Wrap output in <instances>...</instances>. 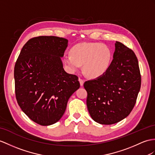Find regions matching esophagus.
I'll return each instance as SVG.
<instances>
[{"instance_id": "obj_1", "label": "esophagus", "mask_w": 155, "mask_h": 155, "mask_svg": "<svg viewBox=\"0 0 155 155\" xmlns=\"http://www.w3.org/2000/svg\"><path fill=\"white\" fill-rule=\"evenodd\" d=\"M79 81H80L81 86L84 85V81H84V80H83V79H81V78H79Z\"/></svg>"}]
</instances>
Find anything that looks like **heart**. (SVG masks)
Returning <instances> with one entry per match:
<instances>
[{
  "instance_id": "b5f03b06",
  "label": "heart",
  "mask_w": 155,
  "mask_h": 155,
  "mask_svg": "<svg viewBox=\"0 0 155 155\" xmlns=\"http://www.w3.org/2000/svg\"><path fill=\"white\" fill-rule=\"evenodd\" d=\"M71 53L64 56V61L69 70L75 71L83 64L84 72L93 78L104 74L111 64L112 52L103 43H79L71 48Z\"/></svg>"
}]
</instances>
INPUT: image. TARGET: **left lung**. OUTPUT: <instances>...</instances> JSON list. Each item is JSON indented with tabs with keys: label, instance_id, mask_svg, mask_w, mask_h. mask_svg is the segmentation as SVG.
Returning a JSON list of instances; mask_svg holds the SVG:
<instances>
[{
	"label": "left lung",
	"instance_id": "1",
	"mask_svg": "<svg viewBox=\"0 0 155 155\" xmlns=\"http://www.w3.org/2000/svg\"><path fill=\"white\" fill-rule=\"evenodd\" d=\"M113 58L106 73L84 85L90 116L104 125L118 122L130 114L141 84L138 60L131 49L116 41Z\"/></svg>",
	"mask_w": 155,
	"mask_h": 155
}]
</instances>
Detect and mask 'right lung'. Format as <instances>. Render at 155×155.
Masks as SVG:
<instances>
[{
	"label": "right lung",
	"instance_id": "1",
	"mask_svg": "<svg viewBox=\"0 0 155 155\" xmlns=\"http://www.w3.org/2000/svg\"><path fill=\"white\" fill-rule=\"evenodd\" d=\"M68 41L55 36L30 39L14 67L19 106L34 122L52 125L62 118L71 95L80 88L77 75L66 73L61 58Z\"/></svg>",
	"mask_w": 155,
	"mask_h": 155
}]
</instances>
